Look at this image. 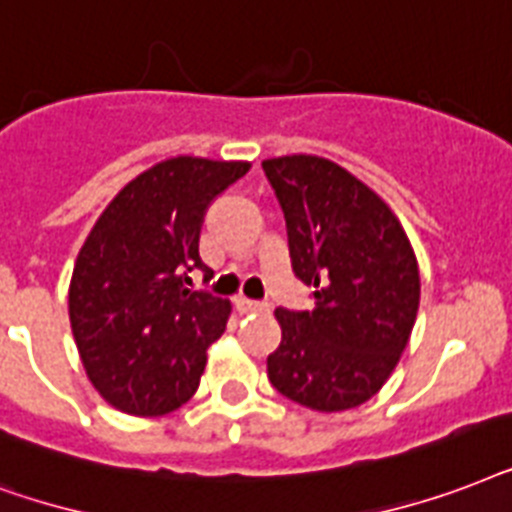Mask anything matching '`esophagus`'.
<instances>
[{
    "instance_id": "34e87169",
    "label": "esophagus",
    "mask_w": 512,
    "mask_h": 512,
    "mask_svg": "<svg viewBox=\"0 0 512 512\" xmlns=\"http://www.w3.org/2000/svg\"><path fill=\"white\" fill-rule=\"evenodd\" d=\"M235 307H237V312H243V315H248V312H264V310H267V307H264L261 301H251V299H245V296L235 299Z\"/></svg>"
}]
</instances>
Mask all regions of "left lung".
<instances>
[{
	"label": "left lung",
	"instance_id": "1",
	"mask_svg": "<svg viewBox=\"0 0 512 512\" xmlns=\"http://www.w3.org/2000/svg\"><path fill=\"white\" fill-rule=\"evenodd\" d=\"M283 208L293 275L315 307L275 310L283 339L267 358L280 395L312 411H347L382 390L419 312L417 253L379 194L318 154L261 162Z\"/></svg>",
	"mask_w": 512,
	"mask_h": 512
}]
</instances>
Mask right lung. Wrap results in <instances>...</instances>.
Returning <instances> with one entry per match:
<instances>
[{"instance_id": "right-lung-1", "label": "right lung", "mask_w": 512, "mask_h": 512, "mask_svg": "<svg viewBox=\"0 0 512 512\" xmlns=\"http://www.w3.org/2000/svg\"><path fill=\"white\" fill-rule=\"evenodd\" d=\"M245 160L178 154L114 194L79 248L69 320L87 379L130 417H162L200 387L232 304L192 291L202 216Z\"/></svg>"}]
</instances>
